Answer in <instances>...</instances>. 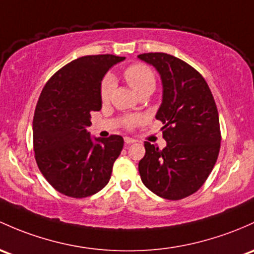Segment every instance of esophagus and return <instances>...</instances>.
<instances>
[{
	"mask_svg": "<svg viewBox=\"0 0 254 254\" xmlns=\"http://www.w3.org/2000/svg\"><path fill=\"white\" fill-rule=\"evenodd\" d=\"M124 141H125V145H131V143L135 142L134 138H130V137H125Z\"/></svg>",
	"mask_w": 254,
	"mask_h": 254,
	"instance_id": "34e87169",
	"label": "esophagus"
}]
</instances>
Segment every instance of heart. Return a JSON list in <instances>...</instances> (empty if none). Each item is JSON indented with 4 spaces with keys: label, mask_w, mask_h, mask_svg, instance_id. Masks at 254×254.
<instances>
[{
    "label": "heart",
    "mask_w": 254,
    "mask_h": 254,
    "mask_svg": "<svg viewBox=\"0 0 254 254\" xmlns=\"http://www.w3.org/2000/svg\"><path fill=\"white\" fill-rule=\"evenodd\" d=\"M124 79L138 96L145 92L151 93L156 87V75L153 70L145 64L136 63L127 66L124 70ZM114 87H116L114 79L111 75H107L101 82L100 96L102 102H108L111 100ZM140 118H127L124 120V124L125 127H131Z\"/></svg>",
    "instance_id": "1"
}]
</instances>
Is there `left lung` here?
<instances>
[{
  "mask_svg": "<svg viewBox=\"0 0 254 254\" xmlns=\"http://www.w3.org/2000/svg\"><path fill=\"white\" fill-rule=\"evenodd\" d=\"M140 60L161 74L163 101L156 118L164 127L167 146L146 141L138 172L146 188L165 199H183L201 189L220 149L217 105L203 76L179 58L162 52L142 53Z\"/></svg>",
  "mask_w": 254,
  "mask_h": 254,
  "instance_id": "1",
  "label": "left lung"
}]
</instances>
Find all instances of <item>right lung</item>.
<instances>
[{"instance_id":"obj_1","label":"right lung","mask_w":254,"mask_h":254,"mask_svg":"<svg viewBox=\"0 0 254 254\" xmlns=\"http://www.w3.org/2000/svg\"><path fill=\"white\" fill-rule=\"evenodd\" d=\"M125 57L84 56L53 74L42 89L33 120L35 159L55 190L84 198L102 190L111 179L124 140L119 135L92 141L87 127L102 107L101 81Z\"/></svg>"}]
</instances>
